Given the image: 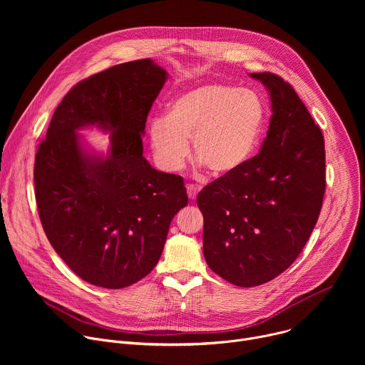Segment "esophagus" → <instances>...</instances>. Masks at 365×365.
<instances>
[{"mask_svg":"<svg viewBox=\"0 0 365 365\" xmlns=\"http://www.w3.org/2000/svg\"><path fill=\"white\" fill-rule=\"evenodd\" d=\"M186 189H187V196H189V199H196V196H197V192H199V187H196V186H193V185H186Z\"/></svg>","mask_w":365,"mask_h":365,"instance_id":"obj_1","label":"esophagus"}]
</instances>
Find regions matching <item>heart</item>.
<instances>
[{"label": "heart", "instance_id": "1", "mask_svg": "<svg viewBox=\"0 0 365 365\" xmlns=\"http://www.w3.org/2000/svg\"><path fill=\"white\" fill-rule=\"evenodd\" d=\"M267 110L252 89L228 83L193 85L166 106L165 117L147 124L154 163L163 172H179L189 155V140L197 168L228 176L244 168L263 138Z\"/></svg>", "mask_w": 365, "mask_h": 365}]
</instances>
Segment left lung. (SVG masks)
<instances>
[{
    "label": "left lung",
    "instance_id": "1",
    "mask_svg": "<svg viewBox=\"0 0 365 365\" xmlns=\"http://www.w3.org/2000/svg\"><path fill=\"white\" fill-rule=\"evenodd\" d=\"M272 102L262 150L238 172L203 187V255L224 280L254 287L282 274L314 231L325 193V143L292 85L250 73Z\"/></svg>",
    "mask_w": 365,
    "mask_h": 365
}]
</instances>
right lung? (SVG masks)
I'll return each instance as SVG.
<instances>
[{
    "instance_id": "add662e5",
    "label": "right lung",
    "mask_w": 365,
    "mask_h": 365,
    "mask_svg": "<svg viewBox=\"0 0 365 365\" xmlns=\"http://www.w3.org/2000/svg\"><path fill=\"white\" fill-rule=\"evenodd\" d=\"M168 72L151 59L121 63L73 86L34 162L38 217L51 247L85 282L123 289L159 263L173 217L187 205L183 179L143 155L147 115ZM110 134L107 153L77 133Z\"/></svg>"
}]
</instances>
